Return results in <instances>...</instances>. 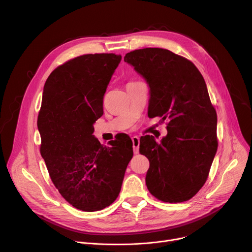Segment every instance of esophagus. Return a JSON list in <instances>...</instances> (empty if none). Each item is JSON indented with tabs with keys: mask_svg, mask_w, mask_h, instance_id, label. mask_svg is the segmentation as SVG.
Here are the masks:
<instances>
[{
	"mask_svg": "<svg viewBox=\"0 0 252 252\" xmlns=\"http://www.w3.org/2000/svg\"><path fill=\"white\" fill-rule=\"evenodd\" d=\"M131 140H132V148H133V153L135 155L138 154V149H139V137L134 135L131 137Z\"/></svg>",
	"mask_w": 252,
	"mask_h": 252,
	"instance_id": "obj_1",
	"label": "esophagus"
}]
</instances>
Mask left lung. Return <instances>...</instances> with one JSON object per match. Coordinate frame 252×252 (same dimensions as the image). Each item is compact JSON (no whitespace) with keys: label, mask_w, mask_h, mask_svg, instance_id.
<instances>
[{"label":"left lung","mask_w":252,"mask_h":252,"mask_svg":"<svg viewBox=\"0 0 252 252\" xmlns=\"http://www.w3.org/2000/svg\"><path fill=\"white\" fill-rule=\"evenodd\" d=\"M125 62L150 86L149 117L168 121L160 141L140 138L139 153L150 160L148 189L163 202L189 200L205 184L219 146L217 111L204 79L193 63L164 49L134 50Z\"/></svg>","instance_id":"1"}]
</instances>
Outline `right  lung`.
I'll list each match as a JSON object with an SVG mask.
<instances>
[{
	"instance_id": "right-lung-1",
	"label": "right lung",
	"mask_w": 252,
	"mask_h": 252,
	"mask_svg": "<svg viewBox=\"0 0 252 252\" xmlns=\"http://www.w3.org/2000/svg\"><path fill=\"white\" fill-rule=\"evenodd\" d=\"M122 60L88 54L55 68L46 81L38 117L40 152L62 196L83 211H97L119 196L130 161L132 141L124 133L100 145L93 135L103 95Z\"/></svg>"
}]
</instances>
